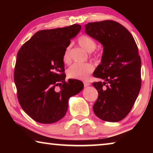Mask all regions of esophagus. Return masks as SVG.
I'll return each mask as SVG.
<instances>
[{"mask_svg": "<svg viewBox=\"0 0 153 153\" xmlns=\"http://www.w3.org/2000/svg\"><path fill=\"white\" fill-rule=\"evenodd\" d=\"M84 86L85 87H87V86H90V83H89V82H84Z\"/></svg>", "mask_w": 153, "mask_h": 153, "instance_id": "obj_1", "label": "esophagus"}]
</instances>
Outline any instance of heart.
I'll return each mask as SVG.
<instances>
[{
	"instance_id": "1",
	"label": "heart",
	"mask_w": 153,
	"mask_h": 153,
	"mask_svg": "<svg viewBox=\"0 0 153 153\" xmlns=\"http://www.w3.org/2000/svg\"><path fill=\"white\" fill-rule=\"evenodd\" d=\"M77 42L79 46L88 53H91L97 47V42L88 36L83 35L79 37ZM63 61L68 64L71 62V45H68L65 48L63 53ZM93 65L86 63H74L69 67L67 71V76L69 78L80 80L88 79L90 75L94 71Z\"/></svg>"
}]
</instances>
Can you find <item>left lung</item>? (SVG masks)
Returning a JSON list of instances; mask_svg holds the SVG:
<instances>
[{
	"mask_svg": "<svg viewBox=\"0 0 153 153\" xmlns=\"http://www.w3.org/2000/svg\"><path fill=\"white\" fill-rule=\"evenodd\" d=\"M85 32L103 46L101 63L94 76L104 82L93 83L98 93L93 106L102 120L117 122L130 112L141 88V59L132 35L113 20L88 23Z\"/></svg>",
	"mask_w": 153,
	"mask_h": 153,
	"instance_id": "1",
	"label": "left lung"
}]
</instances>
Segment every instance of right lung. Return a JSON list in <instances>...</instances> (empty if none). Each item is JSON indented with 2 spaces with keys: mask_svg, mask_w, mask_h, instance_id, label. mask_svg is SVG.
Wrapping results in <instances>:
<instances>
[{
  "mask_svg": "<svg viewBox=\"0 0 153 153\" xmlns=\"http://www.w3.org/2000/svg\"><path fill=\"white\" fill-rule=\"evenodd\" d=\"M81 27L74 24L40 30L18 51L14 71L17 98L23 110L37 122L60 120L67 113L69 98L84 88L79 80L65 82L62 58L65 48Z\"/></svg>",
  "mask_w": 153,
  "mask_h": 153,
  "instance_id": "obj_1",
  "label": "right lung"
}]
</instances>
